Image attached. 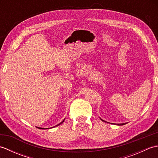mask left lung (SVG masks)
Here are the masks:
<instances>
[{
    "mask_svg": "<svg viewBox=\"0 0 158 158\" xmlns=\"http://www.w3.org/2000/svg\"><path fill=\"white\" fill-rule=\"evenodd\" d=\"M101 119L102 121H103V122H105V121L102 120V119ZM124 124H126V123H117V125H124Z\"/></svg>",
    "mask_w": 158,
    "mask_h": 158,
    "instance_id": "1",
    "label": "left lung"
}]
</instances>
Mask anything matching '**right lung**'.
<instances>
[{"label": "right lung", "mask_w": 158, "mask_h": 158, "mask_svg": "<svg viewBox=\"0 0 158 158\" xmlns=\"http://www.w3.org/2000/svg\"><path fill=\"white\" fill-rule=\"evenodd\" d=\"M64 120H63V121H62V122H61V123H59V124H58V125H57V126H59V125H60V124H61V123H63V122H64ZM54 127H55V126H54ZM39 128H40V129H41V127H39ZM41 129H44V128H41ZM46 129H47V128H46Z\"/></svg>", "instance_id": "right-lung-1"}]
</instances>
